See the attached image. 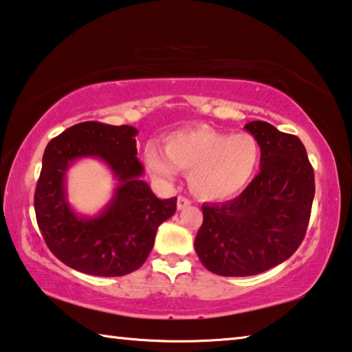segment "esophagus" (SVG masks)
I'll use <instances>...</instances> for the list:
<instances>
[{"label": "esophagus", "instance_id": "1", "mask_svg": "<svg viewBox=\"0 0 352 352\" xmlns=\"http://www.w3.org/2000/svg\"><path fill=\"white\" fill-rule=\"evenodd\" d=\"M192 204V201L188 198H186V197H179L177 198V209L179 210H182V209H186L187 206H190Z\"/></svg>", "mask_w": 352, "mask_h": 352}]
</instances>
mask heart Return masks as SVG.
<instances>
[{"mask_svg":"<svg viewBox=\"0 0 352 352\" xmlns=\"http://www.w3.org/2000/svg\"><path fill=\"white\" fill-rule=\"evenodd\" d=\"M259 146L250 133H226L208 126L176 131L165 138V153L146 149L153 176L171 182L176 168L188 171L190 190L204 199H225L239 193L255 175Z\"/></svg>","mask_w":352,"mask_h":352,"instance_id":"b5f03b06","label":"heart"}]
</instances>
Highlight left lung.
Returning <instances> with one entry per match:
<instances>
[{
    "label": "left lung",
    "instance_id": "left-lung-1",
    "mask_svg": "<svg viewBox=\"0 0 352 352\" xmlns=\"http://www.w3.org/2000/svg\"><path fill=\"white\" fill-rule=\"evenodd\" d=\"M261 149L259 171L239 197L203 204L195 252L223 277L261 274L288 259L304 241L315 197V173L305 146L272 124H245Z\"/></svg>",
    "mask_w": 352,
    "mask_h": 352
}]
</instances>
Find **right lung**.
Here are the masks:
<instances>
[{
	"instance_id": "add662e5",
	"label": "right lung",
	"mask_w": 352,
	"mask_h": 352,
	"mask_svg": "<svg viewBox=\"0 0 352 352\" xmlns=\"http://www.w3.org/2000/svg\"><path fill=\"white\" fill-rule=\"evenodd\" d=\"M138 131L96 121L75 124L47 144L34 192L36 220L59 261L97 277H121L143 266L160 223L176 212V197L159 199L142 181ZM97 157L117 176L111 204L97 218H80L65 198V171L75 160Z\"/></svg>"
}]
</instances>
